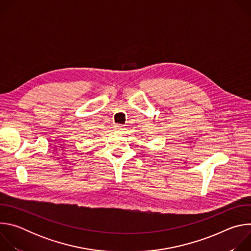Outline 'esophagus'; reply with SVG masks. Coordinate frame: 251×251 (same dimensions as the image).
I'll list each match as a JSON object with an SVG mask.
<instances>
[{
    "instance_id": "1",
    "label": "esophagus",
    "mask_w": 251,
    "mask_h": 251,
    "mask_svg": "<svg viewBox=\"0 0 251 251\" xmlns=\"http://www.w3.org/2000/svg\"><path fill=\"white\" fill-rule=\"evenodd\" d=\"M114 130L117 131V132H120V131L124 130V127L122 125H119V124H115L114 125Z\"/></svg>"
}]
</instances>
